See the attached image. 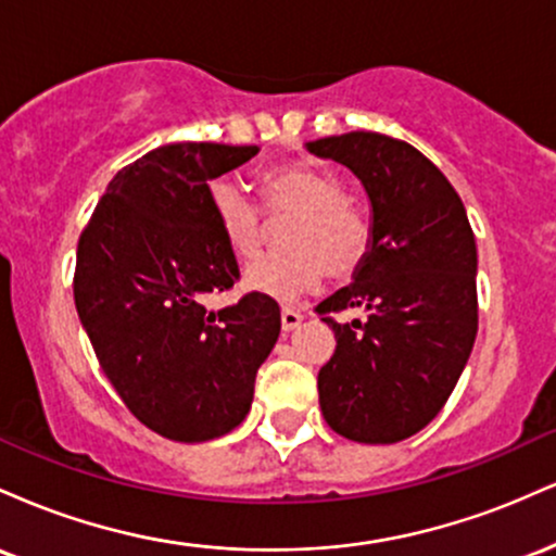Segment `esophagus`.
Masks as SVG:
<instances>
[{
  "instance_id": "obj_1",
  "label": "esophagus",
  "mask_w": 556,
  "mask_h": 556,
  "mask_svg": "<svg viewBox=\"0 0 556 556\" xmlns=\"http://www.w3.org/2000/svg\"><path fill=\"white\" fill-rule=\"evenodd\" d=\"M300 321H303V314H300L298 308H292V305H282V329L285 331L298 329Z\"/></svg>"
}]
</instances>
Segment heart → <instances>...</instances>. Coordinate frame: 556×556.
<instances>
[{
  "instance_id": "heart-1",
  "label": "heart",
  "mask_w": 556,
  "mask_h": 556,
  "mask_svg": "<svg viewBox=\"0 0 556 556\" xmlns=\"http://www.w3.org/2000/svg\"><path fill=\"white\" fill-rule=\"evenodd\" d=\"M258 193L271 219L292 216V222L285 229L290 251L261 258L245 271L253 292L295 300L316 290L327 269L331 277H350L366 258L371 227L329 169L305 162L274 167L261 175ZM208 201L229 251L256 258L266 242L264 208L227 182H214Z\"/></svg>"
}]
</instances>
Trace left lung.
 <instances>
[{
    "instance_id": "1",
    "label": "left lung",
    "mask_w": 556,
    "mask_h": 556,
    "mask_svg": "<svg viewBox=\"0 0 556 556\" xmlns=\"http://www.w3.org/2000/svg\"><path fill=\"white\" fill-rule=\"evenodd\" d=\"M371 198V248L355 282L316 305L337 337L318 402L340 437L394 444L429 426L460 379L478 331L476 238L460 195L418 149L381 132L308 143ZM369 311L340 325L331 313Z\"/></svg>"
}]
</instances>
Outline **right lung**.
<instances>
[{"mask_svg":"<svg viewBox=\"0 0 556 556\" xmlns=\"http://www.w3.org/2000/svg\"><path fill=\"white\" fill-rule=\"evenodd\" d=\"M256 154L159 146L114 175L78 240L75 308L101 371L140 424L175 442H208L242 424L282 329L277 300L261 292L206 308L240 279L208 180Z\"/></svg>","mask_w":556,"mask_h":556,"instance_id":"add662e5","label":"right lung"}]
</instances>
